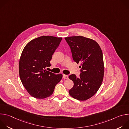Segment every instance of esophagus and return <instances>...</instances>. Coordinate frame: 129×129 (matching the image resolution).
<instances>
[{"mask_svg":"<svg viewBox=\"0 0 129 129\" xmlns=\"http://www.w3.org/2000/svg\"><path fill=\"white\" fill-rule=\"evenodd\" d=\"M63 78L64 79H68V76L67 75H63Z\"/></svg>","mask_w":129,"mask_h":129,"instance_id":"1","label":"esophagus"}]
</instances>
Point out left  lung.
Masks as SVG:
<instances>
[{
	"instance_id": "obj_1",
	"label": "left lung",
	"mask_w": 129,
	"mask_h": 129,
	"mask_svg": "<svg viewBox=\"0 0 129 129\" xmlns=\"http://www.w3.org/2000/svg\"><path fill=\"white\" fill-rule=\"evenodd\" d=\"M69 45L73 61L81 63L80 77L71 75L69 79L74 84L69 91L70 95L83 101L93 96L100 88L104 79V64L103 52L94 40L83 36L65 38Z\"/></svg>"
}]
</instances>
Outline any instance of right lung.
I'll use <instances>...</instances> for the list:
<instances>
[{
  "label": "right lung",
  "instance_id": "1",
  "mask_svg": "<svg viewBox=\"0 0 129 129\" xmlns=\"http://www.w3.org/2000/svg\"><path fill=\"white\" fill-rule=\"evenodd\" d=\"M62 38L43 36L29 41L23 48L19 63L22 85L33 97L43 99L50 96L63 75L47 71L54 51Z\"/></svg>",
  "mask_w": 129,
  "mask_h": 129
}]
</instances>
